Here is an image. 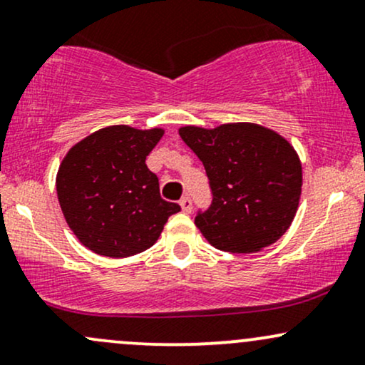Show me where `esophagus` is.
I'll list each match as a JSON object with an SVG mask.
<instances>
[{
  "mask_svg": "<svg viewBox=\"0 0 365 365\" xmlns=\"http://www.w3.org/2000/svg\"><path fill=\"white\" fill-rule=\"evenodd\" d=\"M180 206H182V211L183 212H192V199L188 195L182 197L180 199Z\"/></svg>",
  "mask_w": 365,
  "mask_h": 365,
  "instance_id": "esophagus-1",
  "label": "esophagus"
}]
</instances>
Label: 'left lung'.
Instances as JSON below:
<instances>
[{
    "label": "left lung",
    "instance_id": "1",
    "mask_svg": "<svg viewBox=\"0 0 365 365\" xmlns=\"http://www.w3.org/2000/svg\"><path fill=\"white\" fill-rule=\"evenodd\" d=\"M180 137L206 168L212 202L195 226L216 249L252 254L290 228L302 192L297 150L274 130L257 123L216 128L188 125Z\"/></svg>",
    "mask_w": 365,
    "mask_h": 365
}]
</instances>
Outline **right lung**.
I'll list each match as a JSON object with an SVG mask.
<instances>
[{
  "mask_svg": "<svg viewBox=\"0 0 365 365\" xmlns=\"http://www.w3.org/2000/svg\"><path fill=\"white\" fill-rule=\"evenodd\" d=\"M165 130L111 125L91 133L63 158L56 175L60 207L83 247L106 257H130L156 244L180 211L161 199L145 158Z\"/></svg>",
  "mask_w": 365,
  "mask_h": 365,
  "instance_id": "obj_1",
  "label": "right lung"
}]
</instances>
